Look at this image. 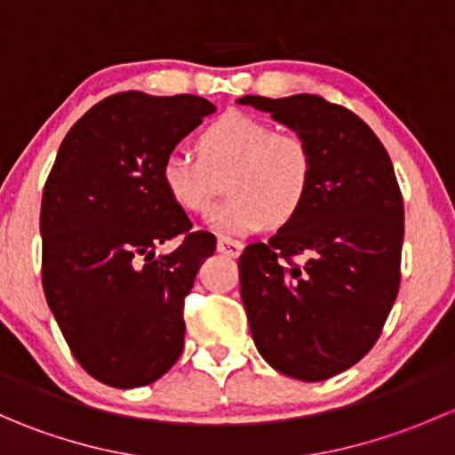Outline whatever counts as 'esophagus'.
I'll return each instance as SVG.
<instances>
[{
  "mask_svg": "<svg viewBox=\"0 0 455 455\" xmlns=\"http://www.w3.org/2000/svg\"><path fill=\"white\" fill-rule=\"evenodd\" d=\"M218 251L222 255H228V257H237L244 251V244L237 240H233V237H218Z\"/></svg>",
  "mask_w": 455,
  "mask_h": 455,
  "instance_id": "obj_1",
  "label": "esophagus"
}]
</instances>
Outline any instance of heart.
<instances>
[{"label":"heart","mask_w":455,"mask_h":455,"mask_svg":"<svg viewBox=\"0 0 455 455\" xmlns=\"http://www.w3.org/2000/svg\"><path fill=\"white\" fill-rule=\"evenodd\" d=\"M198 158L172 151L160 180L173 204L189 213L211 206L224 180L231 198L206 218L227 235H246L266 224H286L299 213L313 182V151L301 136L275 132L266 121L231 112L211 123L196 140Z\"/></svg>","instance_id":"1"}]
</instances>
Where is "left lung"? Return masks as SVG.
Segmentation results:
<instances>
[{
  "mask_svg": "<svg viewBox=\"0 0 455 455\" xmlns=\"http://www.w3.org/2000/svg\"><path fill=\"white\" fill-rule=\"evenodd\" d=\"M313 151L299 213L240 257V295L266 363L325 380L371 350L401 283L405 211L392 160L350 109L313 94L242 96ZM304 254V265H292ZM287 261L283 262V259Z\"/></svg>",
  "mask_w": 455,
  "mask_h": 455,
  "instance_id": "obj_1",
  "label": "left lung"
}]
</instances>
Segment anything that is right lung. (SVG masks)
Segmentation results:
<instances>
[{"instance_id":"obj_1","label":"right lung","mask_w":455,"mask_h":455,"mask_svg":"<svg viewBox=\"0 0 455 455\" xmlns=\"http://www.w3.org/2000/svg\"><path fill=\"white\" fill-rule=\"evenodd\" d=\"M213 112L202 96L125 92L87 109L59 147L41 200V279L72 355L100 383H154L185 346V295L215 240L191 233L160 164ZM176 235V251L155 253Z\"/></svg>"}]
</instances>
